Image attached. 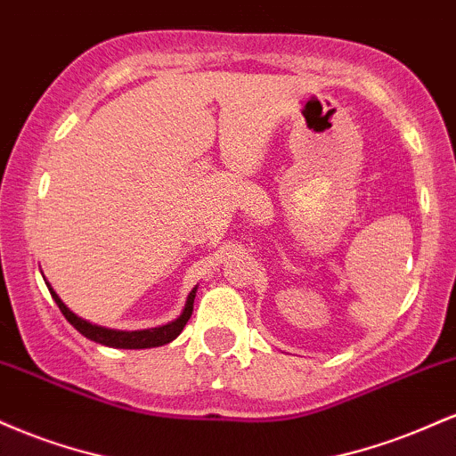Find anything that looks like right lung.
Returning <instances> with one entry per match:
<instances>
[{"instance_id": "1", "label": "right lung", "mask_w": 456, "mask_h": 456, "mask_svg": "<svg viewBox=\"0 0 456 456\" xmlns=\"http://www.w3.org/2000/svg\"><path fill=\"white\" fill-rule=\"evenodd\" d=\"M46 287H49V291H51V296H53L55 305L60 306L61 315H64L68 322H70L72 326H75L78 332L83 334V337H87V338H90V341L107 345V347H119V349L160 347V345L174 341V338L180 337V332H182V330H184L186 322L192 315V302H195V294H197V287H195V289L191 291V296H188L184 313H182V315L177 317L175 322L167 323V326H160V328L134 330V332H124V330H109V328L96 326V323H90V322H86V319L77 317L75 313H72L70 308H68L64 302L60 300V296H57L53 289H51L49 282H46Z\"/></svg>"}]
</instances>
